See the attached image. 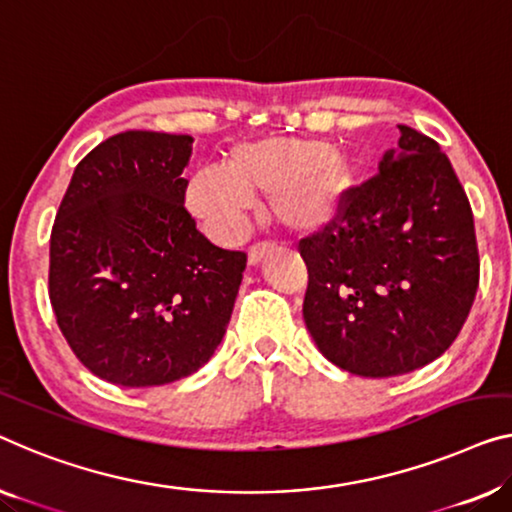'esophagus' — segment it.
I'll return each mask as SVG.
<instances>
[{"label":"esophagus","instance_id":"obj_1","mask_svg":"<svg viewBox=\"0 0 512 512\" xmlns=\"http://www.w3.org/2000/svg\"><path fill=\"white\" fill-rule=\"evenodd\" d=\"M271 250H273V243H255V246H250V250H248V264L250 266L259 264L266 255L271 253Z\"/></svg>","mask_w":512,"mask_h":512}]
</instances>
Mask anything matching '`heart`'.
Returning <instances> with one entry per match:
<instances>
[{
  "label": "heart",
  "mask_w": 512,
  "mask_h": 512,
  "mask_svg": "<svg viewBox=\"0 0 512 512\" xmlns=\"http://www.w3.org/2000/svg\"><path fill=\"white\" fill-rule=\"evenodd\" d=\"M354 167L342 151L319 140L262 137L227 154L225 172L204 167L188 179L183 202L218 241L239 236L255 195L287 230L310 234L329 227L347 207Z\"/></svg>",
  "instance_id": "1"
}]
</instances>
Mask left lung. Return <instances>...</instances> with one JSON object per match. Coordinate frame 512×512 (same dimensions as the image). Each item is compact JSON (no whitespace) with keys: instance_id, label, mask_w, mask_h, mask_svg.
<instances>
[{"instance_id":"left-lung-1","label":"left lung","mask_w":512,"mask_h":512,"mask_svg":"<svg viewBox=\"0 0 512 512\" xmlns=\"http://www.w3.org/2000/svg\"><path fill=\"white\" fill-rule=\"evenodd\" d=\"M305 326L333 365L395 377L453 345L478 289L467 193L439 144L400 126L379 172L322 232L301 239Z\"/></svg>"}]
</instances>
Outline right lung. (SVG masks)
Segmentation results:
<instances>
[{
	"instance_id": "add662e5",
	"label": "right lung",
	"mask_w": 512,
	"mask_h": 512,
	"mask_svg": "<svg viewBox=\"0 0 512 512\" xmlns=\"http://www.w3.org/2000/svg\"><path fill=\"white\" fill-rule=\"evenodd\" d=\"M193 137L112 135L75 167L50 234V303L89 372L163 386L209 361L230 324L246 253L183 207Z\"/></svg>"
}]
</instances>
